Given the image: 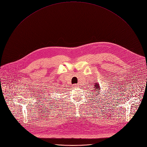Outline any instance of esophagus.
<instances>
[{
    "instance_id": "34e87169",
    "label": "esophagus",
    "mask_w": 147,
    "mask_h": 147,
    "mask_svg": "<svg viewBox=\"0 0 147 147\" xmlns=\"http://www.w3.org/2000/svg\"><path fill=\"white\" fill-rule=\"evenodd\" d=\"M77 87V84H74L73 85V87Z\"/></svg>"
}]
</instances>
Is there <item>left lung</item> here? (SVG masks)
<instances>
[{
    "instance_id": "obj_1",
    "label": "left lung",
    "mask_w": 147,
    "mask_h": 147,
    "mask_svg": "<svg viewBox=\"0 0 147 147\" xmlns=\"http://www.w3.org/2000/svg\"><path fill=\"white\" fill-rule=\"evenodd\" d=\"M95 91L96 92H97V93H98V94H99V92H98L99 90H100V86L99 85V84H98V83H95Z\"/></svg>"
}]
</instances>
